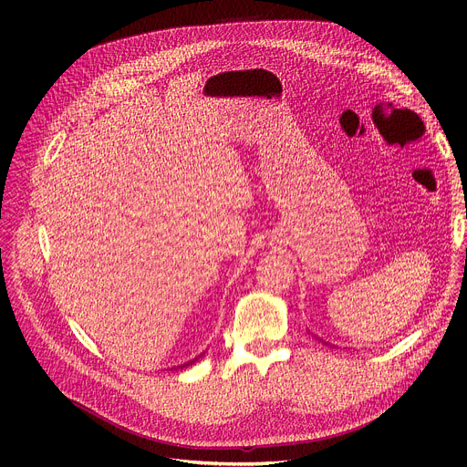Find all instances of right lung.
I'll list each match as a JSON object with an SVG mask.
<instances>
[{
	"label": "right lung",
	"instance_id": "right-lung-1",
	"mask_svg": "<svg viewBox=\"0 0 467 467\" xmlns=\"http://www.w3.org/2000/svg\"><path fill=\"white\" fill-rule=\"evenodd\" d=\"M192 362H193V360H192ZM192 362H188V366H190V364H192Z\"/></svg>",
	"mask_w": 467,
	"mask_h": 467
}]
</instances>
